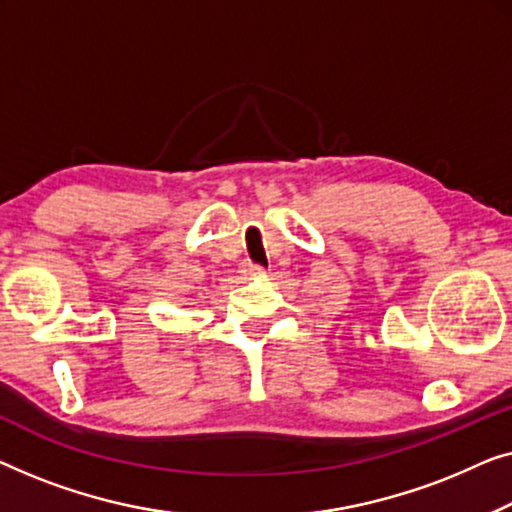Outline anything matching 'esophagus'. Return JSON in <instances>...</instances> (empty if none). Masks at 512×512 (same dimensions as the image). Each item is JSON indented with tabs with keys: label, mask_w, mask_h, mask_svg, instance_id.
<instances>
[{
	"label": "esophagus",
	"mask_w": 512,
	"mask_h": 512,
	"mask_svg": "<svg viewBox=\"0 0 512 512\" xmlns=\"http://www.w3.org/2000/svg\"><path fill=\"white\" fill-rule=\"evenodd\" d=\"M243 276H248V278H259V276H264V269L259 264H253V262H246L243 264Z\"/></svg>",
	"instance_id": "obj_1"
}]
</instances>
